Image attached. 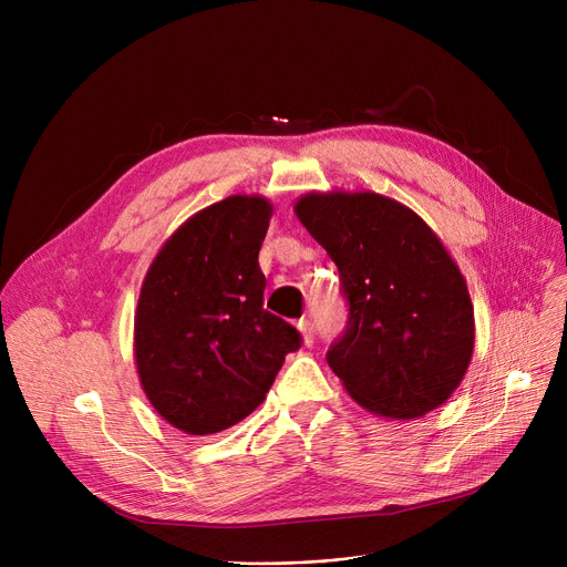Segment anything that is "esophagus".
<instances>
[{
    "instance_id": "1",
    "label": "esophagus",
    "mask_w": 567,
    "mask_h": 567,
    "mask_svg": "<svg viewBox=\"0 0 567 567\" xmlns=\"http://www.w3.org/2000/svg\"><path fill=\"white\" fill-rule=\"evenodd\" d=\"M299 331H301V336H303V344H312V340H315V329H312V323H310L308 319H301V321H299Z\"/></svg>"
}]
</instances>
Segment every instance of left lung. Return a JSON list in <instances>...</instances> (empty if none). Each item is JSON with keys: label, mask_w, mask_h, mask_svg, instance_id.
Masks as SVG:
<instances>
[{"label": "left lung", "mask_w": 567, "mask_h": 567, "mask_svg": "<svg viewBox=\"0 0 567 567\" xmlns=\"http://www.w3.org/2000/svg\"><path fill=\"white\" fill-rule=\"evenodd\" d=\"M293 212L340 271L349 319L326 361L347 393L400 421L441 406L471 363L475 326L439 236L377 193H310Z\"/></svg>", "instance_id": "left-lung-1"}]
</instances>
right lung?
Returning a JSON list of instances; mask_svg holds the SVG:
<instances>
[{"mask_svg": "<svg viewBox=\"0 0 567 567\" xmlns=\"http://www.w3.org/2000/svg\"><path fill=\"white\" fill-rule=\"evenodd\" d=\"M274 206L231 195L178 227L142 282L135 312L140 383L186 434L241 423L266 398L301 333L264 310L259 248Z\"/></svg>", "mask_w": 567, "mask_h": 567, "instance_id": "1", "label": "right lung"}]
</instances>
